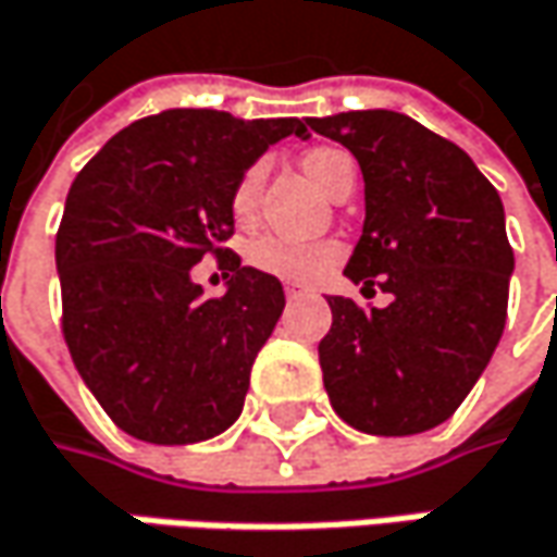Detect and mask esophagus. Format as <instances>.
I'll list each match as a JSON object with an SVG mask.
<instances>
[{
    "mask_svg": "<svg viewBox=\"0 0 557 557\" xmlns=\"http://www.w3.org/2000/svg\"><path fill=\"white\" fill-rule=\"evenodd\" d=\"M283 289H286V296H289V299H296V296H306V293H309V286H302V283H286Z\"/></svg>",
    "mask_w": 557,
    "mask_h": 557,
    "instance_id": "esophagus-1",
    "label": "esophagus"
}]
</instances>
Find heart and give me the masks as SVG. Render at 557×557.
<instances>
[{
    "mask_svg": "<svg viewBox=\"0 0 557 557\" xmlns=\"http://www.w3.org/2000/svg\"><path fill=\"white\" fill-rule=\"evenodd\" d=\"M302 166L311 180L318 182L327 195H334L346 180H352V160L341 148H311L302 153ZM258 191H261V163H251L239 176L233 188V213L236 220H251L258 211ZM344 248L331 239H296V236H280L268 233L255 239L248 248V261L280 280H314L321 277L327 268L341 261Z\"/></svg>",
    "mask_w": 557,
    "mask_h": 557,
    "instance_id": "heart-1",
    "label": "heart"
}]
</instances>
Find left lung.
I'll return each mask as SVG.
<instances>
[{"instance_id": "1", "label": "left lung", "mask_w": 557, "mask_h": 557, "mask_svg": "<svg viewBox=\"0 0 557 557\" xmlns=\"http://www.w3.org/2000/svg\"><path fill=\"white\" fill-rule=\"evenodd\" d=\"M359 160L366 223L346 277L387 309L331 296L324 391L366 435H419L463 404L502 341L513 248L495 185L442 135L391 110L306 119Z\"/></svg>"}]
</instances>
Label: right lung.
<instances>
[{"mask_svg":"<svg viewBox=\"0 0 557 557\" xmlns=\"http://www.w3.org/2000/svg\"><path fill=\"white\" fill-rule=\"evenodd\" d=\"M306 132L302 119L166 110L113 135L72 182L55 233L62 337L132 438L208 442L239 419L286 299L226 248L230 198L274 141ZM205 253L231 274L223 297L187 277Z\"/></svg>","mask_w":557,"mask_h":557,"instance_id":"right-lung-1","label":"right lung"}]
</instances>
